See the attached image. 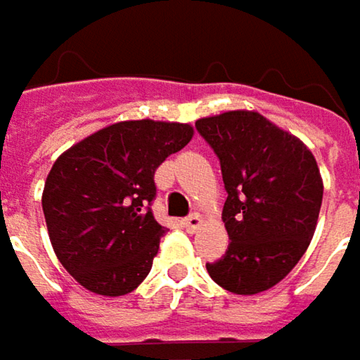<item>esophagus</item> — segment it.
Listing matches in <instances>:
<instances>
[{"label": "esophagus", "mask_w": 360, "mask_h": 360, "mask_svg": "<svg viewBox=\"0 0 360 360\" xmlns=\"http://www.w3.org/2000/svg\"><path fill=\"white\" fill-rule=\"evenodd\" d=\"M200 223H202V219H200L198 213H193V215H188L186 219H182V227H184L186 231H191V233H194V231L200 227Z\"/></svg>", "instance_id": "1"}]
</instances>
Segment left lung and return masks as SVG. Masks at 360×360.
<instances>
[{"mask_svg":"<svg viewBox=\"0 0 360 360\" xmlns=\"http://www.w3.org/2000/svg\"><path fill=\"white\" fill-rule=\"evenodd\" d=\"M227 191L225 254L207 270L219 287L256 295L281 283L314 238L323 184L314 153L262 115L231 110L196 120Z\"/></svg>","mask_w":360,"mask_h":360,"instance_id":"8db88e82","label":"left lung"}]
</instances>
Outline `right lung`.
<instances>
[{"instance_id":"add662e5","label":"right lung","mask_w":360,"mask_h":360,"mask_svg":"<svg viewBox=\"0 0 360 360\" xmlns=\"http://www.w3.org/2000/svg\"><path fill=\"white\" fill-rule=\"evenodd\" d=\"M193 127L124 120L75 143L53 164L42 211L65 270L91 293L135 291L149 274L162 227L153 213L155 169L193 139Z\"/></svg>"}]
</instances>
